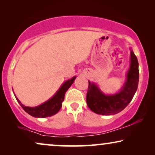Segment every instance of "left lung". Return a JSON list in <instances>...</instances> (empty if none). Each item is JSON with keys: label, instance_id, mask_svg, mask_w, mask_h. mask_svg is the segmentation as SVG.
Masks as SVG:
<instances>
[{"label": "left lung", "instance_id": "left-lung-1", "mask_svg": "<svg viewBox=\"0 0 155 155\" xmlns=\"http://www.w3.org/2000/svg\"><path fill=\"white\" fill-rule=\"evenodd\" d=\"M139 81L138 61L130 49V64L126 74V80L119 92L113 94H105L94 82L89 81L87 94L88 107L95 114L113 115L126 108L136 92Z\"/></svg>", "mask_w": 155, "mask_h": 155}]
</instances>
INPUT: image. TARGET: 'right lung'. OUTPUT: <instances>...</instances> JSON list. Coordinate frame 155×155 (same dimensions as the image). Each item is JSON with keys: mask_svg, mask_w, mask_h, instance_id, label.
Wrapping results in <instances>:
<instances>
[{"mask_svg": "<svg viewBox=\"0 0 155 155\" xmlns=\"http://www.w3.org/2000/svg\"><path fill=\"white\" fill-rule=\"evenodd\" d=\"M76 78V76H74L71 79L68 80L67 81L63 82L61 84L60 88L57 91L54 96L51 98L48 99L45 102L41 104L37 107H26L24 104H22L20 102L15 95V98L18 103L20 104L22 109L29 114V115L35 118H46L49 117V116H54L55 114L58 113L59 110L61 109L62 107V103L64 100L65 94L67 92V90L70 88V87L72 85Z\"/></svg>", "mask_w": 155, "mask_h": 155, "instance_id": "add662e5", "label": "right lung"}]
</instances>
